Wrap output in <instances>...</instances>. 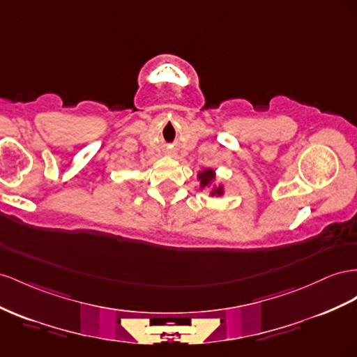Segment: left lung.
I'll return each mask as SVG.
<instances>
[{"instance_id":"1","label":"left lung","mask_w":357,"mask_h":357,"mask_svg":"<svg viewBox=\"0 0 357 357\" xmlns=\"http://www.w3.org/2000/svg\"><path fill=\"white\" fill-rule=\"evenodd\" d=\"M198 178L201 180V188H206L210 181H213L215 172L211 171V169H204L202 172H199ZM220 194H222V188H216V189L211 190V197H213V195H220Z\"/></svg>"}]
</instances>
